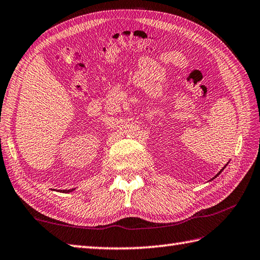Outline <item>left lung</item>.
Listing matches in <instances>:
<instances>
[{"instance_id": "8db88e82", "label": "left lung", "mask_w": 260, "mask_h": 260, "mask_svg": "<svg viewBox=\"0 0 260 260\" xmlns=\"http://www.w3.org/2000/svg\"><path fill=\"white\" fill-rule=\"evenodd\" d=\"M228 165H229V164H226V165H225V166H224V167H223V168H222V169H221V170H220V171H218V172H217V174H216V175H215V176H214V177H213V178H212V179H211V180H213V179H215V178H216V177H217V176H218V175H220V174H221V172H222V171H223V170H224V168H225V167H226V166H228Z\"/></svg>"}]
</instances>
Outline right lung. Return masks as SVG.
I'll list each match as a JSON object with an SVG mask.
<instances>
[{
    "label": "right lung",
    "mask_w": 260,
    "mask_h": 260,
    "mask_svg": "<svg viewBox=\"0 0 260 260\" xmlns=\"http://www.w3.org/2000/svg\"><path fill=\"white\" fill-rule=\"evenodd\" d=\"M75 189V188H72V189H65V190H58V191H60V192H65V194H68V192H71V191H73ZM53 190H55V189H53Z\"/></svg>",
    "instance_id": "right-lung-1"
}]
</instances>
